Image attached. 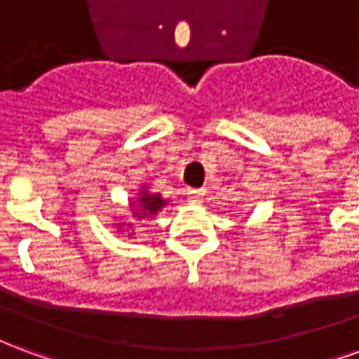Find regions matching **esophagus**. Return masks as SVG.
I'll list each match as a JSON object with an SVG mask.
<instances>
[{
	"label": "esophagus",
	"instance_id": "1",
	"mask_svg": "<svg viewBox=\"0 0 359 359\" xmlns=\"http://www.w3.org/2000/svg\"><path fill=\"white\" fill-rule=\"evenodd\" d=\"M203 194H205V192H203L202 188H190V190H187V196L190 202H200V198H202Z\"/></svg>",
	"mask_w": 359,
	"mask_h": 359
}]
</instances>
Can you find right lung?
<instances>
[{"instance_id": "obj_1", "label": "right lung", "mask_w": 359, "mask_h": 359, "mask_svg": "<svg viewBox=\"0 0 359 359\" xmlns=\"http://www.w3.org/2000/svg\"><path fill=\"white\" fill-rule=\"evenodd\" d=\"M165 205V202L161 200L159 194H148V192H142L140 198V215H156L157 211L161 210Z\"/></svg>"}]
</instances>
